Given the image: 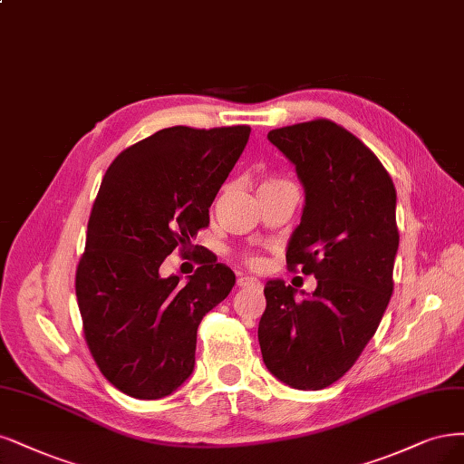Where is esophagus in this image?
I'll use <instances>...</instances> for the list:
<instances>
[{
    "mask_svg": "<svg viewBox=\"0 0 464 464\" xmlns=\"http://www.w3.org/2000/svg\"><path fill=\"white\" fill-rule=\"evenodd\" d=\"M236 284H237V287H253V290H263V284L259 280L249 278V276H239Z\"/></svg>",
    "mask_w": 464,
    "mask_h": 464,
    "instance_id": "1",
    "label": "esophagus"
}]
</instances>
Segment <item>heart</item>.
<instances>
[{
	"instance_id": "1",
	"label": "heart",
	"mask_w": 464,
	"mask_h": 464,
	"mask_svg": "<svg viewBox=\"0 0 464 464\" xmlns=\"http://www.w3.org/2000/svg\"><path fill=\"white\" fill-rule=\"evenodd\" d=\"M282 182H284V180L266 179V180H263V182H261L259 189H263V188H270V186H276V184H282ZM246 265H249L251 268H257V266L261 265V259H259V257H255V255H247V257H246Z\"/></svg>"
}]
</instances>
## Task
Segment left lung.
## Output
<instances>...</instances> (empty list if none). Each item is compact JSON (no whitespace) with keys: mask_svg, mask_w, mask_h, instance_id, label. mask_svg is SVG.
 I'll list each match as a JSON object with an SVG mask.
<instances>
[{"mask_svg":"<svg viewBox=\"0 0 464 464\" xmlns=\"http://www.w3.org/2000/svg\"><path fill=\"white\" fill-rule=\"evenodd\" d=\"M295 165L305 207L287 246L292 273L316 290L297 301L282 280L265 285L259 343L266 369L295 390H323L355 364L393 292L399 247L395 186L364 143L328 119L268 132Z\"/></svg>","mask_w":464,"mask_h":464,"instance_id":"1","label":"left lung"}]
</instances>
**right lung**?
<instances>
[{
  "label": "right lung",
  "instance_id": "right-lung-1",
  "mask_svg": "<svg viewBox=\"0 0 464 464\" xmlns=\"http://www.w3.org/2000/svg\"><path fill=\"white\" fill-rule=\"evenodd\" d=\"M247 124L170 126L126 148L107 169L76 266L84 340L122 393L161 399L194 371L198 326L236 276L203 253L188 284L161 265L201 228L249 140Z\"/></svg>",
  "mask_w": 464,
  "mask_h": 464
}]
</instances>
